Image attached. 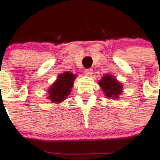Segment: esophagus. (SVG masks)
Instances as JSON below:
<instances>
[{
	"label": "esophagus",
	"mask_w": 160,
	"mask_h": 160,
	"mask_svg": "<svg viewBox=\"0 0 160 160\" xmlns=\"http://www.w3.org/2000/svg\"><path fill=\"white\" fill-rule=\"evenodd\" d=\"M84 74L86 75L87 76H91L93 75V70L92 69H86L84 71Z\"/></svg>",
	"instance_id": "34e87169"
}]
</instances>
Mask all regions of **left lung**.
I'll use <instances>...</instances> for the list:
<instances>
[{"label":"left lung","instance_id":"obj_1","mask_svg":"<svg viewBox=\"0 0 160 160\" xmlns=\"http://www.w3.org/2000/svg\"><path fill=\"white\" fill-rule=\"evenodd\" d=\"M98 84L106 98L109 99H119V96L123 93V84L111 74H106L102 76Z\"/></svg>","mask_w":160,"mask_h":160}]
</instances>
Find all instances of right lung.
<instances>
[{
    "label": "right lung",
    "mask_w": 160,
    "mask_h": 160,
    "mask_svg": "<svg viewBox=\"0 0 160 160\" xmlns=\"http://www.w3.org/2000/svg\"><path fill=\"white\" fill-rule=\"evenodd\" d=\"M77 77L72 72L65 71L58 76L55 80L48 90V98L53 103H60L67 98L71 93L74 85V80Z\"/></svg>",
    "instance_id": "1"
}]
</instances>
